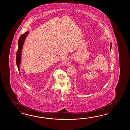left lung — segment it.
Listing matches in <instances>:
<instances>
[{"instance_id": "1", "label": "left lung", "mask_w": 130, "mask_h": 130, "mask_svg": "<svg viewBox=\"0 0 130 130\" xmlns=\"http://www.w3.org/2000/svg\"><path fill=\"white\" fill-rule=\"evenodd\" d=\"M111 46H112V44H111V43H110V49H111Z\"/></svg>"}]
</instances>
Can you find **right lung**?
<instances>
[{
    "label": "right lung",
    "instance_id": "add662e5",
    "mask_svg": "<svg viewBox=\"0 0 130 130\" xmlns=\"http://www.w3.org/2000/svg\"><path fill=\"white\" fill-rule=\"evenodd\" d=\"M28 32H26L25 33L22 34L20 37L19 41H18V49L17 50V54H16V62L19 71L20 72V66L21 62V55L22 52V47L25 41V39L27 35Z\"/></svg>",
    "mask_w": 130,
    "mask_h": 130
}]
</instances>
